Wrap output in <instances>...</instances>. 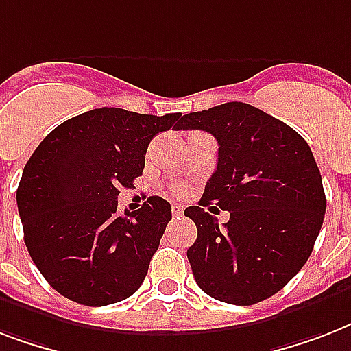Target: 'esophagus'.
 I'll list each match as a JSON object with an SVG mask.
<instances>
[{"label": "esophagus", "instance_id": "obj_1", "mask_svg": "<svg viewBox=\"0 0 351 351\" xmlns=\"http://www.w3.org/2000/svg\"><path fill=\"white\" fill-rule=\"evenodd\" d=\"M171 213H173V217H182V213H184V208H182L180 204H173Z\"/></svg>", "mask_w": 351, "mask_h": 351}]
</instances>
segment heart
Returning a JSON list of instances; mask_svg holds the SVG:
<instances>
[{
	"label": "heart",
	"mask_w": 351,
	"mask_h": 351,
	"mask_svg": "<svg viewBox=\"0 0 351 351\" xmlns=\"http://www.w3.org/2000/svg\"><path fill=\"white\" fill-rule=\"evenodd\" d=\"M175 193H184V187L176 186V187H175Z\"/></svg>",
	"instance_id": "1"
}]
</instances>
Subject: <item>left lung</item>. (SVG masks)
Wrapping results in <instances>:
<instances>
[{
    "mask_svg": "<svg viewBox=\"0 0 351 351\" xmlns=\"http://www.w3.org/2000/svg\"><path fill=\"white\" fill-rule=\"evenodd\" d=\"M176 129H202L219 142L217 171L198 206L184 211L198 230L187 250L195 280L228 304L271 297L310 258L326 213L310 145L284 121L242 101L184 114ZM217 205L230 211L224 226L210 215Z\"/></svg>",
    "mask_w": 351,
    "mask_h": 351,
    "instance_id": "obj_1",
    "label": "left lung"
}]
</instances>
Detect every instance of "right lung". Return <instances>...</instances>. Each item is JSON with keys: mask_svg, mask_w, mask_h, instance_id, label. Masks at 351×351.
Masks as SVG:
<instances>
[{"mask_svg": "<svg viewBox=\"0 0 351 351\" xmlns=\"http://www.w3.org/2000/svg\"><path fill=\"white\" fill-rule=\"evenodd\" d=\"M180 117L101 107L60 123L36 147L16 200L30 258L58 293L107 306L140 288L171 204L149 197L120 215L118 189L142 175L149 142Z\"/></svg>", "mask_w": 351, "mask_h": 351, "instance_id": "obj_1", "label": "right lung"}]
</instances>
